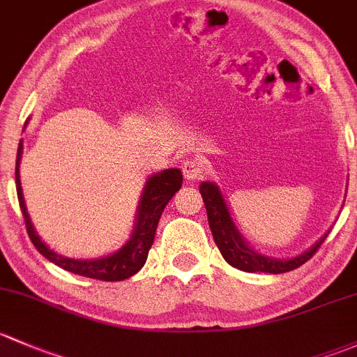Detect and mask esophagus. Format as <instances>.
Listing matches in <instances>:
<instances>
[{
	"mask_svg": "<svg viewBox=\"0 0 357 357\" xmlns=\"http://www.w3.org/2000/svg\"><path fill=\"white\" fill-rule=\"evenodd\" d=\"M182 174L189 182H196V180L203 178L206 174L203 161H199L197 158H187V160L182 161Z\"/></svg>",
	"mask_w": 357,
	"mask_h": 357,
	"instance_id": "34e87169",
	"label": "esophagus"
}]
</instances>
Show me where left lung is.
Listing matches in <instances>:
<instances>
[{
    "label": "left lung",
    "mask_w": 357,
    "mask_h": 357,
    "mask_svg": "<svg viewBox=\"0 0 357 357\" xmlns=\"http://www.w3.org/2000/svg\"><path fill=\"white\" fill-rule=\"evenodd\" d=\"M199 192L203 196L206 213H208L209 229H211L213 238H215V244L218 245L220 252H222V256L230 266L248 271V273L263 271V273L277 275L296 270L301 264L306 263L307 259L313 258V255L318 251V248L325 242L326 235H328V232H326L314 245H311L307 251L296 256V258H270V256H264L249 248L248 242L244 241L242 234L235 227L225 197H223L222 190H220V187L215 182L201 183Z\"/></svg>",
    "instance_id": "obj_1"
}]
</instances>
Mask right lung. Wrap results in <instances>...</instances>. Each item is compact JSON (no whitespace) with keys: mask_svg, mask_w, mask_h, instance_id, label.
Listing matches in <instances>:
<instances>
[{"mask_svg":"<svg viewBox=\"0 0 357 357\" xmlns=\"http://www.w3.org/2000/svg\"><path fill=\"white\" fill-rule=\"evenodd\" d=\"M22 149H24V146H22L20 141L17 151V167H15V183H17L18 203H20L29 237H31L32 244L36 245V249L41 252L44 258L50 259L56 266L63 268V270L80 275V277L96 278V280L102 282H120L137 273L144 266L146 259H148V252L154 242V234H156L158 222H160V216L163 213L165 206L168 204V201L182 187V172L178 168H168V170L154 174L153 177L148 178L144 190H142L141 201H139L134 232H132L127 244H123L119 251L112 252L108 256H102L99 259H72L51 251L41 241V237L36 232L34 225H32L31 216L27 213V206H25L24 201V192H22L20 172H18L22 160Z\"/></svg>","mask_w":357,"mask_h":357,"instance_id":"obj_1","label":"right lung"}]
</instances>
